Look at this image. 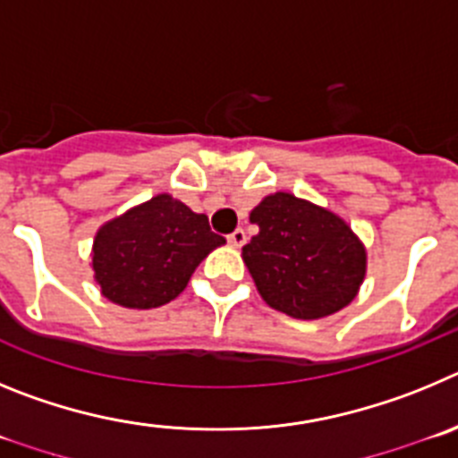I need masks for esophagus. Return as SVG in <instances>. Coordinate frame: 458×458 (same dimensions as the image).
I'll return each instance as SVG.
<instances>
[{
  "instance_id": "esophagus-1",
  "label": "esophagus",
  "mask_w": 458,
  "mask_h": 458,
  "mask_svg": "<svg viewBox=\"0 0 458 458\" xmlns=\"http://www.w3.org/2000/svg\"><path fill=\"white\" fill-rule=\"evenodd\" d=\"M228 242L233 246H244L246 244V233L242 228H237L234 233L228 234Z\"/></svg>"
}]
</instances>
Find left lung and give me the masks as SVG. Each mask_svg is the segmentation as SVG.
Segmentation results:
<instances>
[{"instance_id":"obj_1","label":"left lung","mask_w":458,"mask_h":458,"mask_svg":"<svg viewBox=\"0 0 458 458\" xmlns=\"http://www.w3.org/2000/svg\"><path fill=\"white\" fill-rule=\"evenodd\" d=\"M250 224L259 233L242 255L271 308L319 319L352 303L365 276V249L340 216L280 191L250 212Z\"/></svg>"}]
</instances>
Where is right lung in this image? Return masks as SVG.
Instances as JSON below:
<instances>
[{
	"instance_id": "add662e5",
	"label": "right lung",
	"mask_w": 458,
	"mask_h": 458,
	"mask_svg": "<svg viewBox=\"0 0 458 458\" xmlns=\"http://www.w3.org/2000/svg\"><path fill=\"white\" fill-rule=\"evenodd\" d=\"M224 242L205 214L159 193L102 225L93 271L102 294L118 306L157 308L175 299L200 259Z\"/></svg>"
}]
</instances>
